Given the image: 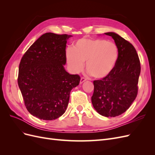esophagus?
I'll return each mask as SVG.
<instances>
[{"mask_svg": "<svg viewBox=\"0 0 155 155\" xmlns=\"http://www.w3.org/2000/svg\"><path fill=\"white\" fill-rule=\"evenodd\" d=\"M87 80V79L85 78H81L80 79V84H82L83 82H85Z\"/></svg>", "mask_w": 155, "mask_h": 155, "instance_id": "esophagus-1", "label": "esophagus"}]
</instances>
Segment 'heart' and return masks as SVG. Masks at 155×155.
<instances>
[{
  "mask_svg": "<svg viewBox=\"0 0 155 155\" xmlns=\"http://www.w3.org/2000/svg\"><path fill=\"white\" fill-rule=\"evenodd\" d=\"M65 56L72 72H80L86 61V68L92 76L102 79L113 70L118 60V50L110 41L82 38L75 43L72 48L67 49Z\"/></svg>",
  "mask_w": 155,
  "mask_h": 155,
  "instance_id": "1",
  "label": "heart"
}]
</instances>
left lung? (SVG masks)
Segmentation results:
<instances>
[{
	"label": "left lung",
	"mask_w": 155,
	"mask_h": 155,
	"mask_svg": "<svg viewBox=\"0 0 155 155\" xmlns=\"http://www.w3.org/2000/svg\"><path fill=\"white\" fill-rule=\"evenodd\" d=\"M114 40L118 50L116 64L109 76L94 81L92 104L105 117H115L127 110L137 97L140 63L132 44L114 32L105 33Z\"/></svg>",
	"instance_id": "1"
}]
</instances>
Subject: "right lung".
<instances>
[{"label":"right lung","instance_id":"1","mask_svg":"<svg viewBox=\"0 0 155 155\" xmlns=\"http://www.w3.org/2000/svg\"><path fill=\"white\" fill-rule=\"evenodd\" d=\"M72 35L46 33L23 55L18 85L26 109L36 118L53 120L67 110L70 93L80 77L64 68L67 40Z\"/></svg>","mask_w":155,"mask_h":155}]
</instances>
